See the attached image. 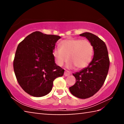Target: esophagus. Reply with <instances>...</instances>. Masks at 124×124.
I'll return each mask as SVG.
<instances>
[{
    "label": "esophagus",
    "mask_w": 124,
    "mask_h": 124,
    "mask_svg": "<svg viewBox=\"0 0 124 124\" xmlns=\"http://www.w3.org/2000/svg\"><path fill=\"white\" fill-rule=\"evenodd\" d=\"M70 74H71V73H70V72H69V71H68V70H66L64 72V75L65 77H68L70 75Z\"/></svg>",
    "instance_id": "1"
}]
</instances>
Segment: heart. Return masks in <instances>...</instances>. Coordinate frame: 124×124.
Masks as SVG:
<instances>
[{"label": "heart", "instance_id": "b5f03b06", "mask_svg": "<svg viewBox=\"0 0 124 124\" xmlns=\"http://www.w3.org/2000/svg\"><path fill=\"white\" fill-rule=\"evenodd\" d=\"M60 48L52 51V55L56 64L61 67L68 59L69 68L83 69L86 67L92 61L94 48L88 40L78 38L65 39L60 43Z\"/></svg>", "mask_w": 124, "mask_h": 124}]
</instances>
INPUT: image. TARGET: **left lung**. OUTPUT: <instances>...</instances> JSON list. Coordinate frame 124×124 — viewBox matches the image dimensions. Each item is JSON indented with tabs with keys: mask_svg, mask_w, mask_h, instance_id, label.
<instances>
[{
	"mask_svg": "<svg viewBox=\"0 0 124 124\" xmlns=\"http://www.w3.org/2000/svg\"><path fill=\"white\" fill-rule=\"evenodd\" d=\"M92 44L93 57L86 68L73 74L76 83L69 88L73 95L81 99L89 98L99 91L103 85L109 68L107 48L103 41L91 33L80 34Z\"/></svg>",
	"mask_w": 124,
	"mask_h": 124,
	"instance_id": "left-lung-1",
	"label": "left lung"
}]
</instances>
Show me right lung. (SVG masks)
<instances>
[{
  "label": "right lung",
  "mask_w": 124,
  "mask_h": 124,
  "mask_svg": "<svg viewBox=\"0 0 124 124\" xmlns=\"http://www.w3.org/2000/svg\"><path fill=\"white\" fill-rule=\"evenodd\" d=\"M61 38L39 31L27 36L18 44L14 61L16 79L24 91L34 97H42L51 91L54 79L64 70L54 62L52 51Z\"/></svg>",
  "instance_id": "right-lung-1"
}]
</instances>
